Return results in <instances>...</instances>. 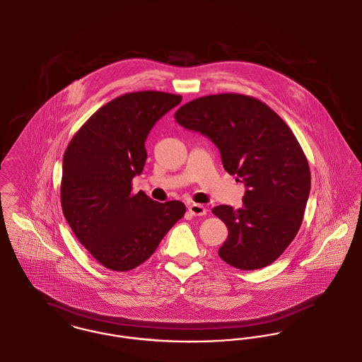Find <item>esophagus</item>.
<instances>
[{
  "label": "esophagus",
  "mask_w": 362,
  "mask_h": 362,
  "mask_svg": "<svg viewBox=\"0 0 362 362\" xmlns=\"http://www.w3.org/2000/svg\"><path fill=\"white\" fill-rule=\"evenodd\" d=\"M188 210H189V213L194 216V217H203V216H206V213H207V210H206V207L203 206V204H196V203H193L191 204L189 207H188Z\"/></svg>",
  "instance_id": "34e87169"
}]
</instances>
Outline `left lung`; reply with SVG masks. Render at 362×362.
<instances>
[{
	"label": "left lung",
	"instance_id": "obj_1",
	"mask_svg": "<svg viewBox=\"0 0 362 362\" xmlns=\"http://www.w3.org/2000/svg\"><path fill=\"white\" fill-rule=\"evenodd\" d=\"M174 118L217 145L223 169L247 188L241 209H213L229 230L218 250L221 259L241 270L273 264L302 225L312 182L288 124L261 100L239 93L194 98Z\"/></svg>",
	"mask_w": 362,
	"mask_h": 362
}]
</instances>
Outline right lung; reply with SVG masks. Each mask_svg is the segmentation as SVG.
<instances>
[{
    "label": "right lung",
    "mask_w": 362,
    "mask_h": 362,
    "mask_svg": "<svg viewBox=\"0 0 362 362\" xmlns=\"http://www.w3.org/2000/svg\"><path fill=\"white\" fill-rule=\"evenodd\" d=\"M181 100L158 90L117 97L82 124L64 152L63 214L79 243L110 270L141 265L185 214L178 200L159 203L132 191L133 177L144 169L149 130Z\"/></svg>",
    "instance_id": "add662e5"
}]
</instances>
